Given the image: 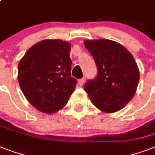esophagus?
Masks as SVG:
<instances>
[{
	"label": "esophagus",
	"mask_w": 155,
	"mask_h": 155,
	"mask_svg": "<svg viewBox=\"0 0 155 155\" xmlns=\"http://www.w3.org/2000/svg\"><path fill=\"white\" fill-rule=\"evenodd\" d=\"M84 82H85V78H82V79L79 80V84H80V86H82V85L84 84Z\"/></svg>",
	"instance_id": "34e87169"
}]
</instances>
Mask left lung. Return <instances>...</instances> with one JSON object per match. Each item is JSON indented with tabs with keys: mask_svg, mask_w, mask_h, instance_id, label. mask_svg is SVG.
<instances>
[{
	"mask_svg": "<svg viewBox=\"0 0 155 155\" xmlns=\"http://www.w3.org/2000/svg\"><path fill=\"white\" fill-rule=\"evenodd\" d=\"M84 43L97 67V75L87 80L84 90L93 104L103 112L119 111L137 90L140 75L134 58L112 40H86Z\"/></svg>",
	"mask_w": 155,
	"mask_h": 155,
	"instance_id": "left-lung-1",
	"label": "left lung"
}]
</instances>
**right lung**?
I'll return each mask as SVG.
<instances>
[{
    "label": "right lung",
    "mask_w": 155,
    "mask_h": 155,
    "mask_svg": "<svg viewBox=\"0 0 155 155\" xmlns=\"http://www.w3.org/2000/svg\"><path fill=\"white\" fill-rule=\"evenodd\" d=\"M71 44L43 40L25 52L18 64V82L28 101L42 113H54L67 104L77 80L71 76Z\"/></svg>",
    "instance_id": "obj_1"
}]
</instances>
